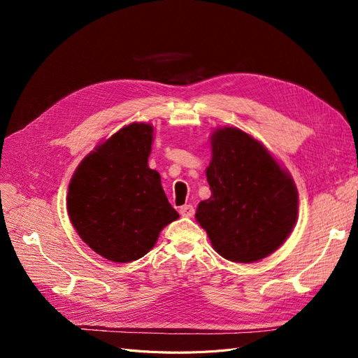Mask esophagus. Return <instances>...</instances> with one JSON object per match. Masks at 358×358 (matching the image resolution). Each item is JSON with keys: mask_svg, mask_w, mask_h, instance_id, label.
Wrapping results in <instances>:
<instances>
[{"mask_svg": "<svg viewBox=\"0 0 358 358\" xmlns=\"http://www.w3.org/2000/svg\"><path fill=\"white\" fill-rule=\"evenodd\" d=\"M179 213L182 216H187V218H191V216L196 213V209H194L192 204H183V206H180Z\"/></svg>", "mask_w": 358, "mask_h": 358, "instance_id": "obj_1", "label": "esophagus"}]
</instances>
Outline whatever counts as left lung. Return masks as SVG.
I'll return each mask as SVG.
<instances>
[{"label": "left lung", "mask_w": 358, "mask_h": 358, "mask_svg": "<svg viewBox=\"0 0 358 358\" xmlns=\"http://www.w3.org/2000/svg\"><path fill=\"white\" fill-rule=\"evenodd\" d=\"M206 170L210 199L196 218L215 251L234 263H254L285 242L297 220V189L268 150L237 128L212 134Z\"/></svg>", "instance_id": "obj_1"}]
</instances>
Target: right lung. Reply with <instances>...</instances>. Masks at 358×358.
<instances>
[{"label":"right lung","mask_w":358,"mask_h":358,"mask_svg":"<svg viewBox=\"0 0 358 358\" xmlns=\"http://www.w3.org/2000/svg\"><path fill=\"white\" fill-rule=\"evenodd\" d=\"M154 128L131 124L86 157L69 187L67 209L85 243L115 263L142 258L179 218L148 167Z\"/></svg>","instance_id":"obj_1"}]
</instances>
